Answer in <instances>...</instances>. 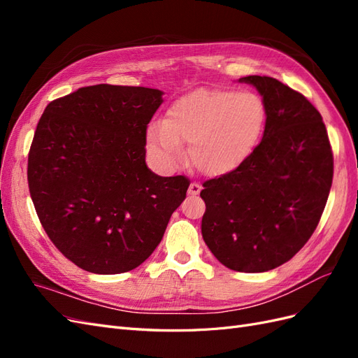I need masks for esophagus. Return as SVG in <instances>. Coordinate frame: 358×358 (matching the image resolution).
I'll list each match as a JSON object with an SVG mask.
<instances>
[{"mask_svg":"<svg viewBox=\"0 0 358 358\" xmlns=\"http://www.w3.org/2000/svg\"><path fill=\"white\" fill-rule=\"evenodd\" d=\"M200 191H201V185H199V183H196V182H192L191 185H189V188H188V194L189 196H199L200 194Z\"/></svg>","mask_w":358,"mask_h":358,"instance_id":"obj_1","label":"esophagus"}]
</instances>
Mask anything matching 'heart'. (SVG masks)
<instances>
[{
	"instance_id": "b5f03b06",
	"label": "heart",
	"mask_w": 358,
	"mask_h": 358,
	"mask_svg": "<svg viewBox=\"0 0 358 358\" xmlns=\"http://www.w3.org/2000/svg\"><path fill=\"white\" fill-rule=\"evenodd\" d=\"M267 107L257 92L200 88L179 96L164 121L149 124L146 152L152 164L171 171L188 158L201 175L225 176L252 155L262 140Z\"/></svg>"
}]
</instances>
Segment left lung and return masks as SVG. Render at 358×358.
<instances>
[{
	"mask_svg": "<svg viewBox=\"0 0 358 358\" xmlns=\"http://www.w3.org/2000/svg\"><path fill=\"white\" fill-rule=\"evenodd\" d=\"M263 96V138L243 164L203 183V239L236 272H267L294 257L315 231L333 180V154L320 112L267 76H246Z\"/></svg>",
	"mask_w": 358,
	"mask_h": 358,
	"instance_id": "1",
	"label": "left lung"
}]
</instances>
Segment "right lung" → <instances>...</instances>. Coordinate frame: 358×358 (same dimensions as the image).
Masks as SVG:
<instances>
[{"label":"right lung","instance_id":"obj_1","mask_svg":"<svg viewBox=\"0 0 358 358\" xmlns=\"http://www.w3.org/2000/svg\"><path fill=\"white\" fill-rule=\"evenodd\" d=\"M162 91L95 85L53 100L28 155V185L52 243L91 273L129 272L154 252L187 197L185 176L146 166Z\"/></svg>","mask_w":358,"mask_h":358}]
</instances>
